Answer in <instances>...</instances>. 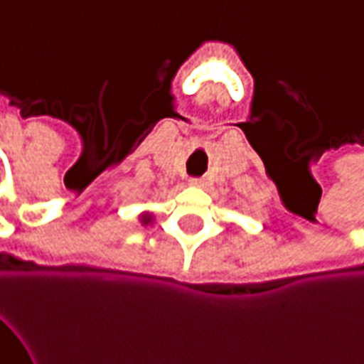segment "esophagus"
<instances>
[{
  "label": "esophagus",
  "mask_w": 364,
  "mask_h": 364,
  "mask_svg": "<svg viewBox=\"0 0 364 364\" xmlns=\"http://www.w3.org/2000/svg\"><path fill=\"white\" fill-rule=\"evenodd\" d=\"M189 185H193V187H203V185H205V181H203L200 177H193V179L189 181Z\"/></svg>",
  "instance_id": "34e87169"
}]
</instances>
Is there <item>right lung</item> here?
<instances>
[{"mask_svg": "<svg viewBox=\"0 0 364 364\" xmlns=\"http://www.w3.org/2000/svg\"><path fill=\"white\" fill-rule=\"evenodd\" d=\"M140 222H142L144 226H148V224H151V222H154V216H151L150 213L140 214Z\"/></svg>", "mask_w": 364, "mask_h": 364, "instance_id": "1", "label": "right lung"}]
</instances>
